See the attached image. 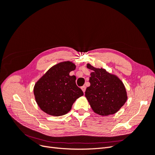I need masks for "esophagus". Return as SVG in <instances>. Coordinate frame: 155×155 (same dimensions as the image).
<instances>
[{
    "label": "esophagus",
    "instance_id": "34e87169",
    "mask_svg": "<svg viewBox=\"0 0 155 155\" xmlns=\"http://www.w3.org/2000/svg\"><path fill=\"white\" fill-rule=\"evenodd\" d=\"M81 90L83 91V92L85 93V90H86V87L85 86H83V87H81Z\"/></svg>",
    "mask_w": 155,
    "mask_h": 155
}]
</instances>
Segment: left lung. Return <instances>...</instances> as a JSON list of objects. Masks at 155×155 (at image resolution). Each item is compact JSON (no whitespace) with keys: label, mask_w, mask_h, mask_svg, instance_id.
Masks as SVG:
<instances>
[{"label":"left lung","mask_w":155,"mask_h":155,"mask_svg":"<svg viewBox=\"0 0 155 155\" xmlns=\"http://www.w3.org/2000/svg\"><path fill=\"white\" fill-rule=\"evenodd\" d=\"M87 67L92 71L89 78L91 85L85 91V97L92 109L104 116L115 114L127 100L123 82L104 68H95L89 63Z\"/></svg>","instance_id":"1"}]
</instances>
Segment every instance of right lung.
Here are the masks:
<instances>
[{
    "instance_id": "right-lung-1",
    "label": "right lung",
    "mask_w": 155,
    "mask_h": 155,
    "mask_svg": "<svg viewBox=\"0 0 155 155\" xmlns=\"http://www.w3.org/2000/svg\"><path fill=\"white\" fill-rule=\"evenodd\" d=\"M76 67L71 61L61 62L51 67L35 84V101L45 113L54 116L66 114L74 101L83 95L76 85V76L69 75Z\"/></svg>"
}]
</instances>
